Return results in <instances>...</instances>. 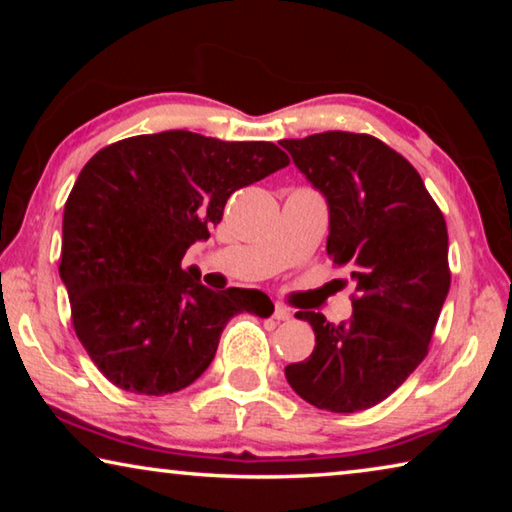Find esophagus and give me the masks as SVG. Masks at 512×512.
I'll use <instances>...</instances> for the list:
<instances>
[{"instance_id":"34e87169","label":"esophagus","mask_w":512,"mask_h":512,"mask_svg":"<svg viewBox=\"0 0 512 512\" xmlns=\"http://www.w3.org/2000/svg\"><path fill=\"white\" fill-rule=\"evenodd\" d=\"M291 316H293L291 309L287 305H280V302H277L275 309H273V318L275 320H289Z\"/></svg>"}]
</instances>
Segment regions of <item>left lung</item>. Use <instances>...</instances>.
Wrapping results in <instances>:
<instances>
[{
  "mask_svg": "<svg viewBox=\"0 0 512 512\" xmlns=\"http://www.w3.org/2000/svg\"><path fill=\"white\" fill-rule=\"evenodd\" d=\"M280 144L325 196L327 255L357 282L348 323L298 311L316 348L284 375L316 409H370L429 352L452 282L445 216L413 164L377 137L327 131Z\"/></svg>",
  "mask_w": 512,
  "mask_h": 512,
  "instance_id": "left-lung-1",
  "label": "left lung"
}]
</instances>
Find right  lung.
<instances>
[{"label": "right lung", "mask_w": 512, "mask_h": 512, "mask_svg": "<svg viewBox=\"0 0 512 512\" xmlns=\"http://www.w3.org/2000/svg\"><path fill=\"white\" fill-rule=\"evenodd\" d=\"M287 164L273 142L189 131L135 135L92 155L65 203L58 271L74 332L103 377L140 395L178 393L210 366L232 316L273 314L257 289L203 287L183 257L210 237L232 192Z\"/></svg>", "instance_id": "1"}]
</instances>
